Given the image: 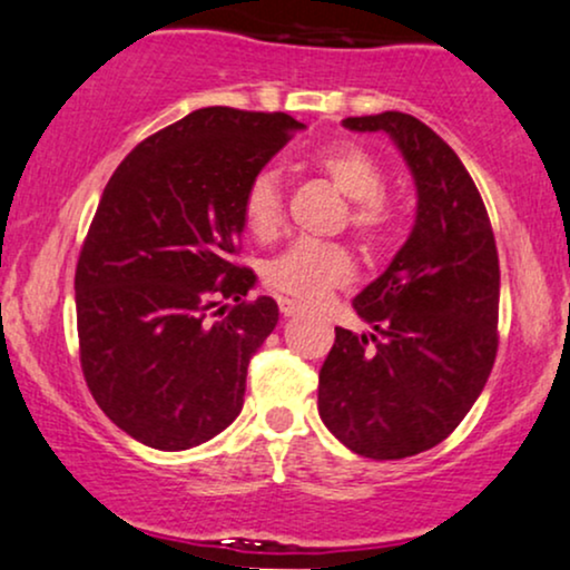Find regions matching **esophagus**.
Here are the masks:
<instances>
[{
    "mask_svg": "<svg viewBox=\"0 0 570 570\" xmlns=\"http://www.w3.org/2000/svg\"><path fill=\"white\" fill-rule=\"evenodd\" d=\"M304 306L298 304V302H293V298H279V312H283L285 317H293V315H298V312H302Z\"/></svg>",
    "mask_w": 570,
    "mask_h": 570,
    "instance_id": "esophagus-1",
    "label": "esophagus"
}]
</instances>
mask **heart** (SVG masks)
<instances>
[{
  "label": "heart",
  "instance_id": "1",
  "mask_svg": "<svg viewBox=\"0 0 570 570\" xmlns=\"http://www.w3.org/2000/svg\"><path fill=\"white\" fill-rule=\"evenodd\" d=\"M309 166L347 202V226L363 247L374 250L395 226V209L385 196L382 164L355 142H336L312 153ZM242 220L255 239H274L285 226V202L272 169L255 171L242 194ZM353 274V255L344 245L296 242L266 266V283L298 302H315L328 287Z\"/></svg>",
  "mask_w": 570,
  "mask_h": 570
}]
</instances>
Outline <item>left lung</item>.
<instances>
[{
  "mask_svg": "<svg viewBox=\"0 0 570 570\" xmlns=\"http://www.w3.org/2000/svg\"><path fill=\"white\" fill-rule=\"evenodd\" d=\"M344 126L387 131L401 147L417 183V220L353 302L374 334L336 328L317 412L357 455L401 460L441 444L482 393L498 353L501 268L482 196L436 131L406 112Z\"/></svg>",
  "mask_w": 570,
  "mask_h": 570,
  "instance_id": "left-lung-1",
  "label": "left lung"
}]
</instances>
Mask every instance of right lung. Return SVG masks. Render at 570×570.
Segmentation results:
<instances>
[{
    "label": "right lung",
    "instance_id": "right-lung-1",
    "mask_svg": "<svg viewBox=\"0 0 570 570\" xmlns=\"http://www.w3.org/2000/svg\"><path fill=\"white\" fill-rule=\"evenodd\" d=\"M298 129L204 107L142 139L101 194L75 268L80 366L101 412L153 450H190L242 412L279 320L274 298H245L242 194Z\"/></svg>",
    "mask_w": 570,
    "mask_h": 570
}]
</instances>
